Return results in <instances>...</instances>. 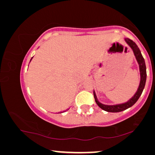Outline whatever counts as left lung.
I'll return each mask as SVG.
<instances>
[{
	"instance_id": "1",
	"label": "left lung",
	"mask_w": 155,
	"mask_h": 155,
	"mask_svg": "<svg viewBox=\"0 0 155 155\" xmlns=\"http://www.w3.org/2000/svg\"><path fill=\"white\" fill-rule=\"evenodd\" d=\"M126 42L130 45V47L133 49L134 55L136 56V58L137 61H138L139 67H140V82L139 87L138 88V91L136 93L134 96L130 98L128 102H125V103L115 104V105H107V104H104L100 103V102L97 100L96 95H95V91L93 92L94 94L95 100L96 102L97 105H98L100 108L104 111H107L108 112H121L126 110V109L134 105V104L137 102V100L139 99V97L142 94L144 88H145V85L146 82V78H147V72H146V66L145 60H144L142 54L140 53V49L138 48V45L136 44V43L134 42L132 40L129 38H125Z\"/></svg>"
}]
</instances>
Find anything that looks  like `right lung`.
Wrapping results in <instances>:
<instances>
[{"instance_id":"right-lung-1","label":"right lung","mask_w":155,"mask_h":155,"mask_svg":"<svg viewBox=\"0 0 155 155\" xmlns=\"http://www.w3.org/2000/svg\"><path fill=\"white\" fill-rule=\"evenodd\" d=\"M31 59H32V58H31Z\"/></svg>"}]
</instances>
